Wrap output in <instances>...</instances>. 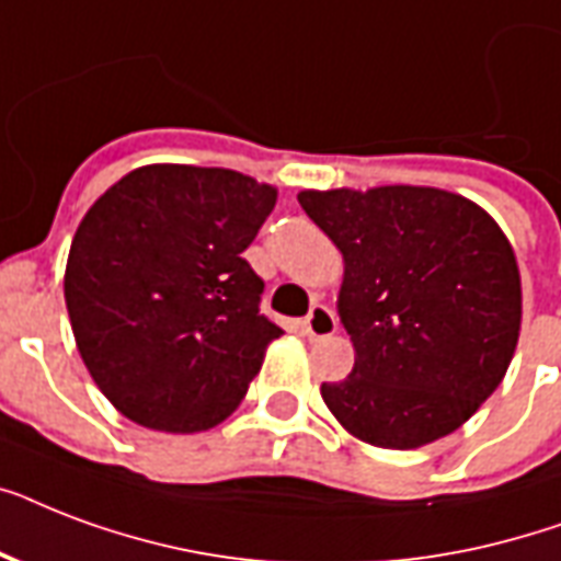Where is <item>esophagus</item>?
Segmentation results:
<instances>
[{
	"label": "esophagus",
	"instance_id": "esophagus-1",
	"mask_svg": "<svg viewBox=\"0 0 561 561\" xmlns=\"http://www.w3.org/2000/svg\"><path fill=\"white\" fill-rule=\"evenodd\" d=\"M302 329H306V334L311 341H323V337H332V334L337 332V317H334L332 308L323 306V302H317V306L311 308V314L302 320Z\"/></svg>",
	"mask_w": 561,
	"mask_h": 561
}]
</instances>
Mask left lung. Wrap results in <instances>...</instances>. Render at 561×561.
Wrapping results in <instances>:
<instances>
[{
	"instance_id": "1",
	"label": "left lung",
	"mask_w": 561,
	"mask_h": 561,
	"mask_svg": "<svg viewBox=\"0 0 561 561\" xmlns=\"http://www.w3.org/2000/svg\"><path fill=\"white\" fill-rule=\"evenodd\" d=\"M343 253L337 314L355 346L323 401L352 436L408 451L448 436L504 381L522 276L478 203L427 186L299 192Z\"/></svg>"
}]
</instances>
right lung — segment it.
<instances>
[{
    "label": "right lung",
    "mask_w": 561,
    "mask_h": 561,
    "mask_svg": "<svg viewBox=\"0 0 561 561\" xmlns=\"http://www.w3.org/2000/svg\"><path fill=\"white\" fill-rule=\"evenodd\" d=\"M276 188L229 169L142 165L92 203L66 262V308L92 381L165 434L220 425L282 329L247 264Z\"/></svg>",
    "instance_id": "1"
}]
</instances>
